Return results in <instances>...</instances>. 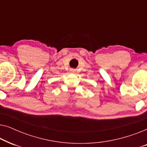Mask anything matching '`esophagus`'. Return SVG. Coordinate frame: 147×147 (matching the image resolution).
I'll list each match as a JSON object with an SVG mask.
<instances>
[{
    "mask_svg": "<svg viewBox=\"0 0 147 147\" xmlns=\"http://www.w3.org/2000/svg\"><path fill=\"white\" fill-rule=\"evenodd\" d=\"M70 72H74V69H71V70H70Z\"/></svg>",
    "mask_w": 147,
    "mask_h": 147,
    "instance_id": "1",
    "label": "esophagus"
}]
</instances>
